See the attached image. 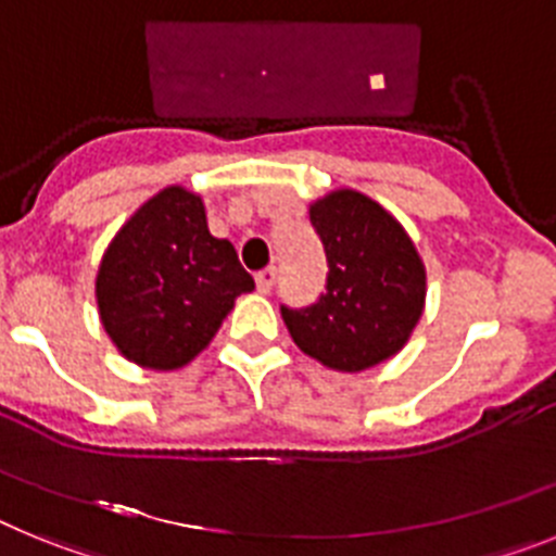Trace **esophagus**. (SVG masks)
Here are the masks:
<instances>
[{"instance_id":"1","label":"esophagus","mask_w":556,"mask_h":556,"mask_svg":"<svg viewBox=\"0 0 556 556\" xmlns=\"http://www.w3.org/2000/svg\"><path fill=\"white\" fill-rule=\"evenodd\" d=\"M273 283H275V267L262 269V273L255 275V289H258L262 294L273 292Z\"/></svg>"}]
</instances>
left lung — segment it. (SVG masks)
I'll return each instance as SVG.
<instances>
[{
  "mask_svg": "<svg viewBox=\"0 0 556 556\" xmlns=\"http://www.w3.org/2000/svg\"><path fill=\"white\" fill-rule=\"evenodd\" d=\"M326 250L320 301L281 306L294 345L339 372H362L409 342L426 306V267L404 225L356 189L308 205Z\"/></svg>",
  "mask_w": 556,
  "mask_h": 556,
  "instance_id": "obj_1",
  "label": "left lung"
}]
</instances>
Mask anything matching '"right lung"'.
Instances as JSON below:
<instances>
[{"label": "right lung", "mask_w": 556, "mask_h": 556, "mask_svg": "<svg viewBox=\"0 0 556 556\" xmlns=\"http://www.w3.org/2000/svg\"><path fill=\"white\" fill-rule=\"evenodd\" d=\"M253 278L228 239L211 236L200 194L166 186L111 239L97 269L100 323L147 370H178L208 348Z\"/></svg>", "instance_id": "obj_1"}]
</instances>
